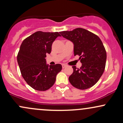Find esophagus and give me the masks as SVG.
Here are the masks:
<instances>
[{
  "label": "esophagus",
  "instance_id": "esophagus-1",
  "mask_svg": "<svg viewBox=\"0 0 123 123\" xmlns=\"http://www.w3.org/2000/svg\"><path fill=\"white\" fill-rule=\"evenodd\" d=\"M62 68H65L66 67V65L65 64H62Z\"/></svg>",
  "mask_w": 123,
  "mask_h": 123
}]
</instances>
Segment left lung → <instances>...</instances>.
Wrapping results in <instances>:
<instances>
[{"label":"left lung","mask_w":123,"mask_h":123,"mask_svg":"<svg viewBox=\"0 0 123 123\" xmlns=\"http://www.w3.org/2000/svg\"><path fill=\"white\" fill-rule=\"evenodd\" d=\"M61 36L73 44L74 55H79L80 68L73 66L69 80L73 87L86 90L95 85L105 68L106 52L98 36L83 28L60 32Z\"/></svg>","instance_id":"obj_1"}]
</instances>
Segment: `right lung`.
Segmentation results:
<instances>
[{"label": "right lung", "mask_w": 123, "mask_h": 123, "mask_svg": "<svg viewBox=\"0 0 123 123\" xmlns=\"http://www.w3.org/2000/svg\"><path fill=\"white\" fill-rule=\"evenodd\" d=\"M58 32L37 31L24 40L17 55L22 76L27 84L37 91H46L54 85L56 76L62 70L61 64L46 63V54H50Z\"/></svg>", "instance_id": "add662e5"}]
</instances>
